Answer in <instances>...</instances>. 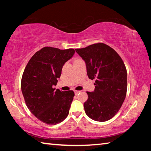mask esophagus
I'll list each match as a JSON object with an SVG mask.
<instances>
[{"label": "esophagus", "mask_w": 151, "mask_h": 151, "mask_svg": "<svg viewBox=\"0 0 151 151\" xmlns=\"http://www.w3.org/2000/svg\"><path fill=\"white\" fill-rule=\"evenodd\" d=\"M79 93H81V91H75V95H78Z\"/></svg>", "instance_id": "34e87169"}]
</instances>
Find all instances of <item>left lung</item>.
<instances>
[{"mask_svg": "<svg viewBox=\"0 0 151 151\" xmlns=\"http://www.w3.org/2000/svg\"><path fill=\"white\" fill-rule=\"evenodd\" d=\"M76 52L85 61L89 79H95V90L87 92L84 104L86 115L96 121L110 119L126 97L127 72L116 51L104 43L91 45Z\"/></svg>", "mask_w": 151, "mask_h": 151, "instance_id": "1", "label": "left lung"}]
</instances>
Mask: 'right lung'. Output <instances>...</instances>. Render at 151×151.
<instances>
[{"instance_id":"right-lung-1","label":"right lung","mask_w":151,"mask_h":151,"mask_svg":"<svg viewBox=\"0 0 151 151\" xmlns=\"http://www.w3.org/2000/svg\"><path fill=\"white\" fill-rule=\"evenodd\" d=\"M75 52L73 49L45 47L34 54L25 67L21 79L25 103L31 113L45 123H60L69 114L74 91L55 90L53 86L60 77L64 63Z\"/></svg>"}]
</instances>
